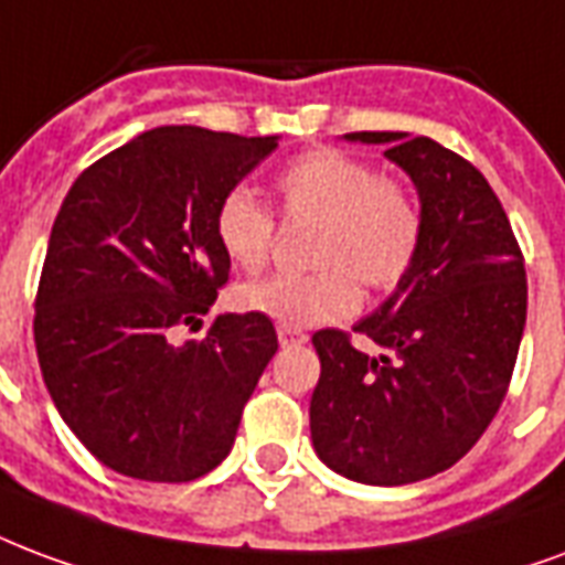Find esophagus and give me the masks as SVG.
<instances>
[{
	"label": "esophagus",
	"mask_w": 565,
	"mask_h": 565,
	"mask_svg": "<svg viewBox=\"0 0 565 565\" xmlns=\"http://www.w3.org/2000/svg\"><path fill=\"white\" fill-rule=\"evenodd\" d=\"M278 341H281L284 347L305 344V341H308V335H305V332H299V329H290V326H278Z\"/></svg>",
	"instance_id": "1"
}]
</instances>
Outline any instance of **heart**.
<instances>
[{
  "mask_svg": "<svg viewBox=\"0 0 565 565\" xmlns=\"http://www.w3.org/2000/svg\"><path fill=\"white\" fill-rule=\"evenodd\" d=\"M287 218L315 221L305 275H275L242 287L239 305L278 326L302 329L353 315L367 290H392L411 271L422 242V212L411 188L377 177L374 167L338 149L294 158L275 177ZM221 250L242 271L269 263L275 218L248 188H233L215 212Z\"/></svg>",
  "mask_w": 565,
  "mask_h": 565,
  "instance_id": "b5f03b06",
  "label": "heart"
}]
</instances>
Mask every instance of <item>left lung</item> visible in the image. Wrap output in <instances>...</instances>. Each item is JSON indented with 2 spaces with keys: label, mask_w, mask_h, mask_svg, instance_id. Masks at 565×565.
I'll return each mask as SVG.
<instances>
[{
  "label": "left lung",
  "mask_w": 565,
  "mask_h": 565,
  "mask_svg": "<svg viewBox=\"0 0 565 565\" xmlns=\"http://www.w3.org/2000/svg\"><path fill=\"white\" fill-rule=\"evenodd\" d=\"M344 137L386 146L413 179L422 242L395 294L353 326L380 356L341 329L311 338V440L353 482H419L461 461L503 404L527 323L524 257L488 179L461 154L401 131Z\"/></svg>",
  "instance_id": "obj_1"
}]
</instances>
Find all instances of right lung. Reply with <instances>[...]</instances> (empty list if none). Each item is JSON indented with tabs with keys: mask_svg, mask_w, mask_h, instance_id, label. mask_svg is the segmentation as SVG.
<instances>
[{
	"mask_svg": "<svg viewBox=\"0 0 565 565\" xmlns=\"http://www.w3.org/2000/svg\"><path fill=\"white\" fill-rule=\"evenodd\" d=\"M278 146L164 125L86 167L53 221L35 296V350L56 411L104 467L191 482L233 449L278 350L269 317L218 315L230 278L221 198Z\"/></svg>",
	"mask_w": 565,
	"mask_h": 565,
	"instance_id": "add662e5",
	"label": "right lung"
}]
</instances>
